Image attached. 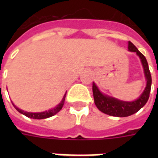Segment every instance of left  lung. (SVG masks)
I'll return each instance as SVG.
<instances>
[{"label":"left lung","instance_id":"1","mask_svg":"<svg viewBox=\"0 0 158 158\" xmlns=\"http://www.w3.org/2000/svg\"><path fill=\"white\" fill-rule=\"evenodd\" d=\"M129 50L133 52H136L141 59L146 79H147V86L145 88L144 92L142 95L134 102H123L113 98L110 97L106 96L99 91L94 83H93V94H94V102L97 107L102 112L111 116H118V117H125L135 114L147 103L149 98L151 85H152V77L150 74L148 64L145 56L131 42H129Z\"/></svg>","mask_w":158,"mask_h":158}]
</instances>
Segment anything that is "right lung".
<instances>
[{"label":"right lung","instance_id":"add662e5","mask_svg":"<svg viewBox=\"0 0 158 158\" xmlns=\"http://www.w3.org/2000/svg\"><path fill=\"white\" fill-rule=\"evenodd\" d=\"M65 96H66V94H64V98L62 99V101L60 102V103L59 105H57L52 110H49L48 111H44V112H38V113H32V112H27V111H23V110H20V109H19L17 106L14 105L13 106H15L16 110H18L19 112L21 113V114H23V115H26L27 117H29V118H33V119H38V120H41V119H46V118H48V117H51V116H52L54 115L55 114H56L57 112H59L60 110H61L62 106L64 105V99H65Z\"/></svg>","mask_w":158,"mask_h":158}]
</instances>
